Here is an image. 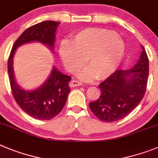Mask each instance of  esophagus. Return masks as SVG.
<instances>
[{
	"instance_id": "esophagus-1",
	"label": "esophagus",
	"mask_w": 158,
	"mask_h": 158,
	"mask_svg": "<svg viewBox=\"0 0 158 158\" xmlns=\"http://www.w3.org/2000/svg\"><path fill=\"white\" fill-rule=\"evenodd\" d=\"M81 85H82V83L77 80H71L69 83V86L71 87H79V86H81Z\"/></svg>"
}]
</instances>
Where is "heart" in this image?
I'll return each mask as SVG.
<instances>
[{"mask_svg": "<svg viewBox=\"0 0 158 158\" xmlns=\"http://www.w3.org/2000/svg\"><path fill=\"white\" fill-rule=\"evenodd\" d=\"M125 45L115 31L102 28H89L73 35L72 42L60 44V55L65 68L75 72L84 64L87 67L79 78L90 81L103 79L118 67L124 56Z\"/></svg>", "mask_w": 158, "mask_h": 158, "instance_id": "b5f03b06", "label": "heart"}]
</instances>
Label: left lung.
Masks as SVG:
<instances>
[{
	"label": "left lung",
	"instance_id": "left-lung-1",
	"mask_svg": "<svg viewBox=\"0 0 158 158\" xmlns=\"http://www.w3.org/2000/svg\"><path fill=\"white\" fill-rule=\"evenodd\" d=\"M149 76V59L145 48L139 60L130 70H117L99 84L101 95L90 102L91 111L99 120L111 123L125 118L145 95Z\"/></svg>",
	"mask_w": 158,
	"mask_h": 158
}]
</instances>
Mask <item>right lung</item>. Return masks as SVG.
<instances>
[{
	"label": "right lung",
	"instance_id": "add662e5",
	"mask_svg": "<svg viewBox=\"0 0 158 158\" xmlns=\"http://www.w3.org/2000/svg\"><path fill=\"white\" fill-rule=\"evenodd\" d=\"M58 24V22L46 20L27 28L13 44L8 60V73L13 98L25 113L39 120H50L61 112L71 91L68 83L71 77L54 68L50 77L42 86L32 91H26L15 81L13 56L19 46L33 41L44 44L52 50Z\"/></svg>",
	"mask_w": 158,
	"mask_h": 158
}]
</instances>
